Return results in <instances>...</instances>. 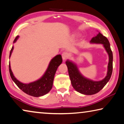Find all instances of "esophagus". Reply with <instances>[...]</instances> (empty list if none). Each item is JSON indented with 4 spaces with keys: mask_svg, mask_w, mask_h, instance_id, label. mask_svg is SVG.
I'll list each match as a JSON object with an SVG mask.
<instances>
[{
    "mask_svg": "<svg viewBox=\"0 0 124 124\" xmlns=\"http://www.w3.org/2000/svg\"><path fill=\"white\" fill-rule=\"evenodd\" d=\"M62 57L63 60L64 61L68 57V54L66 52H63L62 54Z\"/></svg>",
    "mask_w": 124,
    "mask_h": 124,
    "instance_id": "esophagus-1",
    "label": "esophagus"
}]
</instances>
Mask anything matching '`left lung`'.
<instances>
[{
  "mask_svg": "<svg viewBox=\"0 0 124 124\" xmlns=\"http://www.w3.org/2000/svg\"><path fill=\"white\" fill-rule=\"evenodd\" d=\"M90 43L103 45L109 56L107 73L104 78L98 81L90 79L82 75L76 63L68 60L66 62L73 87L77 92L84 95H93L98 93L109 82L113 72V52L108 39L99 32L91 39Z\"/></svg>",
  "mask_w": 124,
  "mask_h": 124,
  "instance_id": "left-lung-1",
  "label": "left lung"
}]
</instances>
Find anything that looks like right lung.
<instances>
[{
  "instance_id": "1",
  "label": "right lung",
  "mask_w": 124,
  "mask_h": 124,
  "mask_svg": "<svg viewBox=\"0 0 124 124\" xmlns=\"http://www.w3.org/2000/svg\"><path fill=\"white\" fill-rule=\"evenodd\" d=\"M19 37V36H17L13 43L16 42ZM13 50L14 46H13L10 52L9 58L11 57ZM62 58L61 55H56L50 61L47 68L42 76L39 79L29 83H22L15 77L11 69L10 63L9 62V67L10 75L11 79L14 82L24 93L29 95L32 96V97H41V96L47 94L52 89L55 73H56L58 66L62 63Z\"/></svg>"
}]
</instances>
